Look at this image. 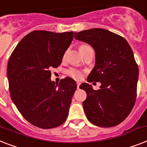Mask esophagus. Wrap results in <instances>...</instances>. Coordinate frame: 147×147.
Here are the masks:
<instances>
[{"instance_id": "34e87169", "label": "esophagus", "mask_w": 147, "mask_h": 147, "mask_svg": "<svg viewBox=\"0 0 147 147\" xmlns=\"http://www.w3.org/2000/svg\"><path fill=\"white\" fill-rule=\"evenodd\" d=\"M79 86H80V83L77 82V88H78V89H79Z\"/></svg>"}]
</instances>
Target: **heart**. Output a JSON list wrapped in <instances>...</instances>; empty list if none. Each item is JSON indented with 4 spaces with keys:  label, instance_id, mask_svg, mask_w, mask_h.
<instances>
[{
    "label": "heart",
    "instance_id": "obj_1",
    "mask_svg": "<svg viewBox=\"0 0 147 147\" xmlns=\"http://www.w3.org/2000/svg\"><path fill=\"white\" fill-rule=\"evenodd\" d=\"M80 51H81V54L83 55L87 53V52H90V51H92V49L89 46L86 45V44H83L80 47ZM65 55L63 56V58H64ZM66 74L69 76V77L72 78L77 80V81H81V79L84 77V73H83L82 71L78 69L75 68H70L67 71H66Z\"/></svg>",
    "mask_w": 147,
    "mask_h": 147
}]
</instances>
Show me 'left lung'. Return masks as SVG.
<instances>
[{"label":"left lung","instance_id":"obj_1","mask_svg":"<svg viewBox=\"0 0 147 147\" xmlns=\"http://www.w3.org/2000/svg\"><path fill=\"white\" fill-rule=\"evenodd\" d=\"M74 37L95 50V65L87 81L101 84L98 90L87 83L80 86L87 95L83 102L86 118L98 127L117 126L127 118L136 100L138 66L133 52L125 38L107 29H87Z\"/></svg>","mask_w":147,"mask_h":147}]
</instances>
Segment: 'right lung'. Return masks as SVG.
<instances>
[{
  "instance_id": "right-lung-1",
  "label": "right lung",
  "mask_w": 147,
  "mask_h": 147,
  "mask_svg": "<svg viewBox=\"0 0 147 147\" xmlns=\"http://www.w3.org/2000/svg\"><path fill=\"white\" fill-rule=\"evenodd\" d=\"M72 39L73 32L35 30L22 38L9 59L11 98L23 117L35 127L55 128L68 116L76 83L65 78L55 85L50 69L61 65Z\"/></svg>"
}]
</instances>
